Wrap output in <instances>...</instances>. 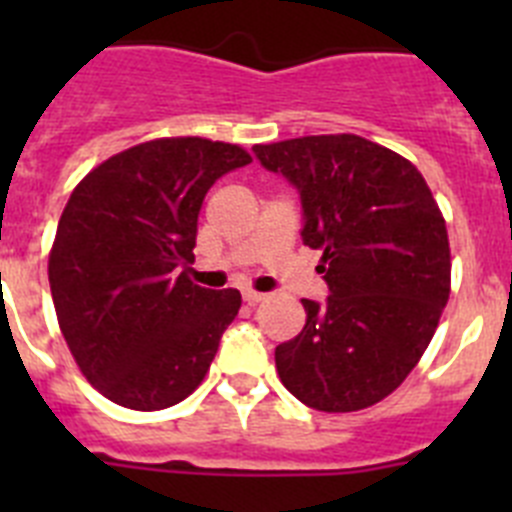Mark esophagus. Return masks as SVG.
<instances>
[{
    "instance_id": "34e87169",
    "label": "esophagus",
    "mask_w": 512,
    "mask_h": 512,
    "mask_svg": "<svg viewBox=\"0 0 512 512\" xmlns=\"http://www.w3.org/2000/svg\"><path fill=\"white\" fill-rule=\"evenodd\" d=\"M264 297L266 295H261V292H256V289H243V300H246L248 305H259Z\"/></svg>"
}]
</instances>
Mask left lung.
Listing matches in <instances>:
<instances>
[{"instance_id": "8db88e82", "label": "left lung", "mask_w": 512, "mask_h": 512, "mask_svg": "<svg viewBox=\"0 0 512 512\" xmlns=\"http://www.w3.org/2000/svg\"><path fill=\"white\" fill-rule=\"evenodd\" d=\"M300 189L302 241L323 251L325 305L274 351L282 384L307 408L354 413L405 382L451 292L446 220L408 158L354 133L253 146Z\"/></svg>"}]
</instances>
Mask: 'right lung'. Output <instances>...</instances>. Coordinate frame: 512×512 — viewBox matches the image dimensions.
<instances>
[{
    "label": "right lung",
    "mask_w": 512,
    "mask_h": 512,
    "mask_svg": "<svg viewBox=\"0 0 512 512\" xmlns=\"http://www.w3.org/2000/svg\"><path fill=\"white\" fill-rule=\"evenodd\" d=\"M246 164L251 153L235 143L156 138L94 166L71 192L48 282L71 356L107 400L164 410L205 379L241 292L194 284L187 264L207 189Z\"/></svg>",
    "instance_id": "obj_1"
}]
</instances>
